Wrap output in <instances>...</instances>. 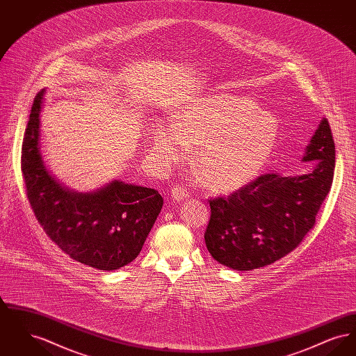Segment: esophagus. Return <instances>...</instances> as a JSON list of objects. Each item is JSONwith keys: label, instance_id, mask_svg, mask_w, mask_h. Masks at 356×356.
<instances>
[{"label": "esophagus", "instance_id": "obj_1", "mask_svg": "<svg viewBox=\"0 0 356 356\" xmlns=\"http://www.w3.org/2000/svg\"><path fill=\"white\" fill-rule=\"evenodd\" d=\"M170 196L175 202H183V200H186L189 197L186 188H183L181 186H173L172 191H170Z\"/></svg>", "mask_w": 356, "mask_h": 356}]
</instances>
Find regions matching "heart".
Instances as JSON below:
<instances>
[{
  "label": "heart",
  "instance_id": "b5f03b06",
  "mask_svg": "<svg viewBox=\"0 0 356 356\" xmlns=\"http://www.w3.org/2000/svg\"><path fill=\"white\" fill-rule=\"evenodd\" d=\"M279 137V122L250 99L227 93L205 96L179 109L172 125L159 124L153 149L167 163H181L197 147V168L218 192L238 189L261 172Z\"/></svg>",
  "mask_w": 356,
  "mask_h": 356
}]
</instances>
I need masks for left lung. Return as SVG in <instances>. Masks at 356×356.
Returning <instances> with one entry per match:
<instances>
[{
	"mask_svg": "<svg viewBox=\"0 0 356 356\" xmlns=\"http://www.w3.org/2000/svg\"><path fill=\"white\" fill-rule=\"evenodd\" d=\"M302 161L305 175L266 173L228 197L209 200L205 244L215 260L236 271L270 266L293 251L315 225L335 170V144L322 119Z\"/></svg>",
	"mask_w": 356,
	"mask_h": 356,
	"instance_id": "8db88e82",
	"label": "left lung"
}]
</instances>
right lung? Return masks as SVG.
Masks as SVG:
<instances>
[{
    "mask_svg": "<svg viewBox=\"0 0 356 356\" xmlns=\"http://www.w3.org/2000/svg\"><path fill=\"white\" fill-rule=\"evenodd\" d=\"M34 99L21 152V170L35 219L73 260L115 271L140 254L161 208V195L147 186L113 180L93 192H76L47 168L40 127L44 96Z\"/></svg>",
    "mask_w": 356,
    "mask_h": 356,
    "instance_id": "obj_1",
    "label": "right lung"
}]
</instances>
